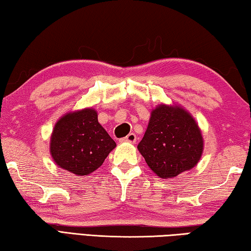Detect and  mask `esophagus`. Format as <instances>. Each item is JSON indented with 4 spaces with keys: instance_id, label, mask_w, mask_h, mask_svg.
I'll return each mask as SVG.
<instances>
[{
    "instance_id": "obj_1",
    "label": "esophagus",
    "mask_w": 251,
    "mask_h": 251,
    "mask_svg": "<svg viewBox=\"0 0 251 251\" xmlns=\"http://www.w3.org/2000/svg\"><path fill=\"white\" fill-rule=\"evenodd\" d=\"M122 142H126V143H131L134 144L136 142V135L134 133H129L126 136L125 138L122 139Z\"/></svg>"
}]
</instances>
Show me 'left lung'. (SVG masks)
<instances>
[{"instance_id":"obj_1","label":"left lung","mask_w":251,"mask_h":251,"mask_svg":"<svg viewBox=\"0 0 251 251\" xmlns=\"http://www.w3.org/2000/svg\"><path fill=\"white\" fill-rule=\"evenodd\" d=\"M137 148L152 173L167 179L196 166L203 151V138L188 110L177 104H159L151 109Z\"/></svg>"}]
</instances>
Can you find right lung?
Wrapping results in <instances>:
<instances>
[{
    "instance_id": "obj_1",
    "label": "right lung",
    "mask_w": 251,
    "mask_h": 251,
    "mask_svg": "<svg viewBox=\"0 0 251 251\" xmlns=\"http://www.w3.org/2000/svg\"><path fill=\"white\" fill-rule=\"evenodd\" d=\"M115 147L93 107L72 110L59 117L50 141L54 163L76 176L95 172Z\"/></svg>"
}]
</instances>
